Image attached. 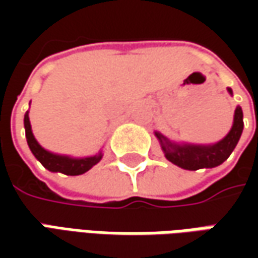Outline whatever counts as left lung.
Masks as SVG:
<instances>
[{
  "label": "left lung",
  "instance_id": "obj_1",
  "mask_svg": "<svg viewBox=\"0 0 258 258\" xmlns=\"http://www.w3.org/2000/svg\"><path fill=\"white\" fill-rule=\"evenodd\" d=\"M228 93L233 96V90L227 89ZM243 110L240 106L235 107L234 112L233 126L230 132L224 136L221 141L210 145L186 144V142H173L165 135L155 131V136L158 138L161 148L164 151L165 158L173 165L186 169L197 171L203 168H215L221 165L231 155L234 148L237 146L240 136L243 134Z\"/></svg>",
  "mask_w": 258,
  "mask_h": 258
}]
</instances>
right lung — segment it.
Instances as JSON below:
<instances>
[{"instance_id":"1","label":"right lung","mask_w":258,"mask_h":258,"mask_svg":"<svg viewBox=\"0 0 258 258\" xmlns=\"http://www.w3.org/2000/svg\"><path fill=\"white\" fill-rule=\"evenodd\" d=\"M24 129L30 151L33 152L35 159L40 161V164L43 165L45 169H48L50 172H61L64 175H72V176L82 175V173L87 172L89 169H92L94 165L100 162V159L103 158L102 152L93 155V156L75 158V156H69V155L53 154V152L44 149L41 145L37 142V139L33 135L28 112L24 114Z\"/></svg>"}]
</instances>
